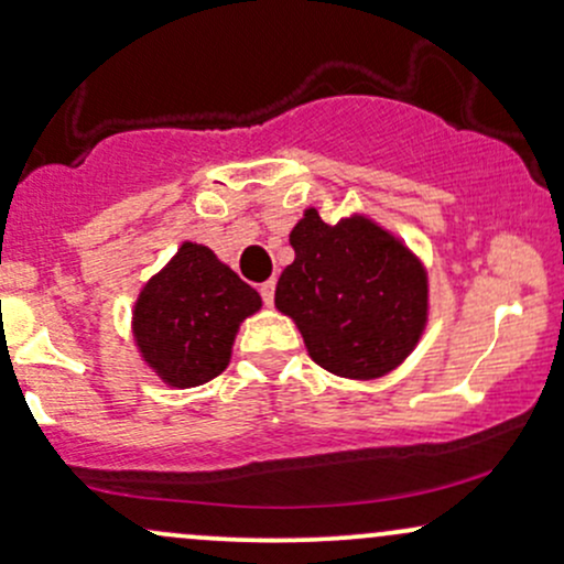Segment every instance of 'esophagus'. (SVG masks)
<instances>
[{"label": "esophagus", "instance_id": "1", "mask_svg": "<svg viewBox=\"0 0 564 564\" xmlns=\"http://www.w3.org/2000/svg\"><path fill=\"white\" fill-rule=\"evenodd\" d=\"M260 294H262L264 304H273V300H275V278H270V281L262 283Z\"/></svg>", "mask_w": 564, "mask_h": 564}]
</instances>
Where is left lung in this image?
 <instances>
[{"label": "left lung", "instance_id": "left-lung-1", "mask_svg": "<svg viewBox=\"0 0 564 564\" xmlns=\"http://www.w3.org/2000/svg\"><path fill=\"white\" fill-rule=\"evenodd\" d=\"M294 262L275 307L294 318L310 358L347 379H377L416 347L426 323V273L398 238L371 219L326 225L304 212L289 236Z\"/></svg>", "mask_w": 564, "mask_h": 564}]
</instances>
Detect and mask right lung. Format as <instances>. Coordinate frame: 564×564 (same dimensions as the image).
Returning a JSON list of instances; mask_svg holds the SVG:
<instances>
[{
	"mask_svg": "<svg viewBox=\"0 0 564 564\" xmlns=\"http://www.w3.org/2000/svg\"><path fill=\"white\" fill-rule=\"evenodd\" d=\"M260 294L215 251L183 243L134 304V339L145 364L172 387H198L219 377L243 318L260 310Z\"/></svg>",
	"mask_w": 564,
	"mask_h": 564,
	"instance_id": "obj_1",
	"label": "right lung"
}]
</instances>
